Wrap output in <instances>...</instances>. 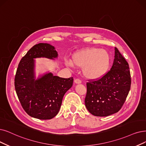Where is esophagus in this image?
Here are the masks:
<instances>
[{"label": "esophagus", "mask_w": 146, "mask_h": 146, "mask_svg": "<svg viewBox=\"0 0 146 146\" xmlns=\"http://www.w3.org/2000/svg\"><path fill=\"white\" fill-rule=\"evenodd\" d=\"M74 82H75V83H76V84H80V83H81V81L80 79L77 78V79H75V80H74Z\"/></svg>", "instance_id": "esophagus-1"}]
</instances>
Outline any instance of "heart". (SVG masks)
<instances>
[{"mask_svg":"<svg viewBox=\"0 0 146 146\" xmlns=\"http://www.w3.org/2000/svg\"><path fill=\"white\" fill-rule=\"evenodd\" d=\"M110 56L105 50L87 48L74 53L71 61L67 63L70 66L83 68L84 76L89 79H98L106 74L110 68Z\"/></svg>","mask_w":146,"mask_h":146,"instance_id":"1","label":"heart"}]
</instances>
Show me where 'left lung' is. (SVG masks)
<instances>
[{
  "instance_id": "8db88e82",
  "label": "left lung",
  "mask_w": 146,
  "mask_h": 146,
  "mask_svg": "<svg viewBox=\"0 0 146 146\" xmlns=\"http://www.w3.org/2000/svg\"><path fill=\"white\" fill-rule=\"evenodd\" d=\"M113 66L103 77L88 80L85 106L93 115L104 117L118 112L131 89L129 65L119 50L115 48Z\"/></svg>"
}]
</instances>
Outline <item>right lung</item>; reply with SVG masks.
<instances>
[{"label": "right lung", "instance_id": "obj_1", "mask_svg": "<svg viewBox=\"0 0 146 146\" xmlns=\"http://www.w3.org/2000/svg\"><path fill=\"white\" fill-rule=\"evenodd\" d=\"M53 59L57 57L54 46L46 43L36 44L21 59L14 80L15 89L23 108L27 114L40 120H48L58 114L63 97L73 84L68 78L46 74L34 78V60L36 57Z\"/></svg>", "mask_w": 146, "mask_h": 146}]
</instances>
